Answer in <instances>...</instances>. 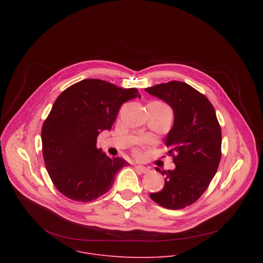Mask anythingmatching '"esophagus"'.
<instances>
[{
	"instance_id": "34e87169",
	"label": "esophagus",
	"mask_w": 263,
	"mask_h": 263,
	"mask_svg": "<svg viewBox=\"0 0 263 263\" xmlns=\"http://www.w3.org/2000/svg\"><path fill=\"white\" fill-rule=\"evenodd\" d=\"M136 168H137V170L140 171L141 173H148V172L150 171L149 168H147V167H145V166H142V165H137Z\"/></svg>"
}]
</instances>
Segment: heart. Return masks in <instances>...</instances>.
Wrapping results in <instances>:
<instances>
[{"mask_svg":"<svg viewBox=\"0 0 263 263\" xmlns=\"http://www.w3.org/2000/svg\"><path fill=\"white\" fill-rule=\"evenodd\" d=\"M158 103H159V104H161V105H162V106H164V107H167V105H165V104H163V103H161V102H158ZM167 108H168V107H167Z\"/></svg>","mask_w":263,"mask_h":263,"instance_id":"1","label":"heart"}]
</instances>
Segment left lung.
<instances>
[{"label": "left lung", "mask_w": 263, "mask_h": 263, "mask_svg": "<svg viewBox=\"0 0 263 263\" xmlns=\"http://www.w3.org/2000/svg\"><path fill=\"white\" fill-rule=\"evenodd\" d=\"M165 101L174 112L166 137L174 170L159 171L165 185L150 197L169 210H180L195 202L209 187L221 160L222 132L209 99L186 83L171 81L145 89Z\"/></svg>", "instance_id": "8db88e82"}]
</instances>
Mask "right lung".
Segmentation results:
<instances>
[{"label": "right lung", "mask_w": 263, "mask_h": 263, "mask_svg": "<svg viewBox=\"0 0 263 263\" xmlns=\"http://www.w3.org/2000/svg\"><path fill=\"white\" fill-rule=\"evenodd\" d=\"M141 95L136 88L86 79L57 98L43 122L41 141L45 167L61 193L87 202L111 188L118 170L129 164L97 149V137L110 130L121 105Z\"/></svg>", "instance_id": "obj_1"}]
</instances>
